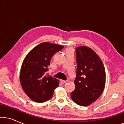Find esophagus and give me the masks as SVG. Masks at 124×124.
Returning a JSON list of instances; mask_svg holds the SVG:
<instances>
[{"label":"esophagus","instance_id":"esophagus-1","mask_svg":"<svg viewBox=\"0 0 124 124\" xmlns=\"http://www.w3.org/2000/svg\"><path fill=\"white\" fill-rule=\"evenodd\" d=\"M60 82H61V83H62V84H65V83H67V81H64V80H62V79H61Z\"/></svg>","mask_w":124,"mask_h":124}]
</instances>
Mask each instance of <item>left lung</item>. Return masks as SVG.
<instances>
[{
  "mask_svg": "<svg viewBox=\"0 0 124 124\" xmlns=\"http://www.w3.org/2000/svg\"><path fill=\"white\" fill-rule=\"evenodd\" d=\"M77 72L76 87L72 99L81 106H87L102 94L106 84V72L102 61L96 52L87 46L76 50Z\"/></svg>",
  "mask_w": 124,
  "mask_h": 124,
  "instance_id": "obj_1",
  "label": "left lung"
}]
</instances>
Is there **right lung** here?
<instances>
[{"label": "right lung", "instance_id": "1", "mask_svg": "<svg viewBox=\"0 0 124 124\" xmlns=\"http://www.w3.org/2000/svg\"><path fill=\"white\" fill-rule=\"evenodd\" d=\"M64 46L43 42L37 45L28 54L22 64L20 73L21 86L30 99L42 103L50 99L59 81L47 75L48 65L51 57Z\"/></svg>", "mask_w": 124, "mask_h": 124}]
</instances>
